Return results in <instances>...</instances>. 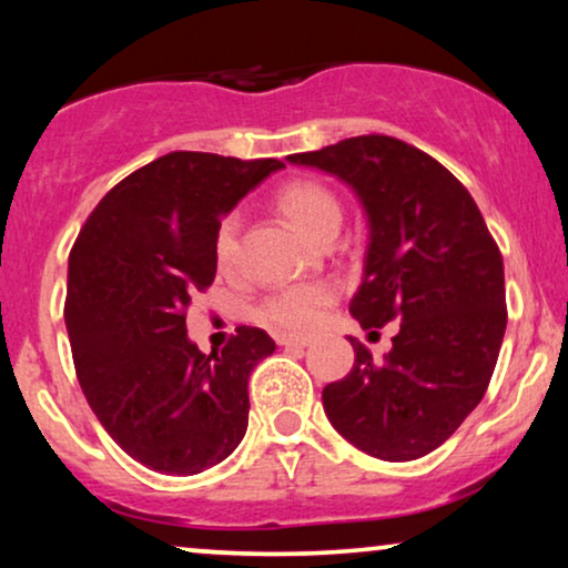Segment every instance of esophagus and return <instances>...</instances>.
Instances as JSON below:
<instances>
[{
    "label": "esophagus",
    "mask_w": 568,
    "mask_h": 568,
    "mask_svg": "<svg viewBox=\"0 0 568 568\" xmlns=\"http://www.w3.org/2000/svg\"><path fill=\"white\" fill-rule=\"evenodd\" d=\"M276 344L284 346V348H300V352H302V348L310 346V341L307 338H297V336H278Z\"/></svg>",
    "instance_id": "obj_1"
}]
</instances>
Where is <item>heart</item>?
I'll use <instances>...</instances> for the list:
<instances>
[{"label":"heart","instance_id":"heart-1","mask_svg":"<svg viewBox=\"0 0 568 568\" xmlns=\"http://www.w3.org/2000/svg\"><path fill=\"white\" fill-rule=\"evenodd\" d=\"M276 204L305 235L323 240L336 235L341 224V201L328 185L313 178H294L276 191ZM240 214L227 212L214 230V261L222 271H232L240 261ZM336 284L305 282L271 292L255 307V317L268 328L284 333H310L323 321L325 307L336 300Z\"/></svg>","mask_w":568,"mask_h":568}]
</instances>
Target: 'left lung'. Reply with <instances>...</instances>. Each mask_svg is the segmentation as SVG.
Segmentation results:
<instances>
[{
    "label": "left lung",
    "instance_id": "8db88e82",
    "mask_svg": "<svg viewBox=\"0 0 568 568\" xmlns=\"http://www.w3.org/2000/svg\"><path fill=\"white\" fill-rule=\"evenodd\" d=\"M286 160L338 175L356 191L369 245L348 310L367 331L400 321L383 362L352 338L354 367L325 385V414L379 460L429 455L491 383L507 328L499 245L468 189L400 139L352 136Z\"/></svg>",
    "mask_w": 568,
    "mask_h": 568
}]
</instances>
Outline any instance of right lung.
I'll use <instances>...</instances> for the list:
<instances>
[{
	"label": "right lung",
	"instance_id": "1",
	"mask_svg": "<svg viewBox=\"0 0 568 568\" xmlns=\"http://www.w3.org/2000/svg\"><path fill=\"white\" fill-rule=\"evenodd\" d=\"M282 160L170 152L115 183L69 253L64 321L84 398L129 457L170 476L222 463L247 429V377L274 354L240 325L220 354L185 336L214 282V230Z\"/></svg>",
	"mask_w": 568,
	"mask_h": 568
}]
</instances>
